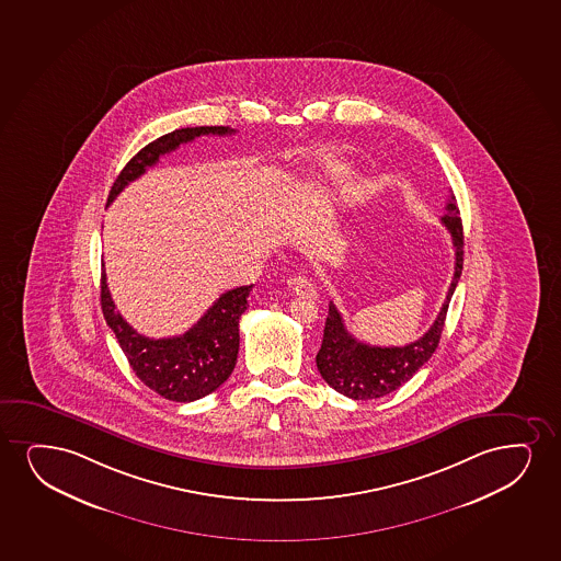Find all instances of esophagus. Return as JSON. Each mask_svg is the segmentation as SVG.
Instances as JSON below:
<instances>
[{"label": "esophagus", "instance_id": "1", "mask_svg": "<svg viewBox=\"0 0 561 561\" xmlns=\"http://www.w3.org/2000/svg\"><path fill=\"white\" fill-rule=\"evenodd\" d=\"M288 284H290V288L296 296L317 298V288H314V284H312L309 278L296 275V277H291L290 280H288Z\"/></svg>", "mask_w": 561, "mask_h": 561}]
</instances>
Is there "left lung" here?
Instances as JSON below:
<instances>
[{"label":"left lung","instance_id":"1","mask_svg":"<svg viewBox=\"0 0 561 561\" xmlns=\"http://www.w3.org/2000/svg\"><path fill=\"white\" fill-rule=\"evenodd\" d=\"M442 224L451 234L455 249L454 280L449 284L446 301L442 306L433 327L423 337L404 347H376L356 340L347 332L340 311L330 301L328 306L324 337L317 355L320 376L332 389L353 400H369L389 394L405 381H410L419 368H423L440 343L446 322L447 307L454 296L455 286L462 273V224L454 195H449Z\"/></svg>","mask_w":561,"mask_h":561}]
</instances>
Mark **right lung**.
I'll return each instance as SVG.
<instances>
[{
  "label": "right lung",
  "instance_id": "right-lung-1",
  "mask_svg": "<svg viewBox=\"0 0 561 561\" xmlns=\"http://www.w3.org/2000/svg\"><path fill=\"white\" fill-rule=\"evenodd\" d=\"M229 127H187L172 130L140 149L119 172L107 205L119 195L125 185L142 176L159 157L171 153L180 144H187L203 135H233ZM254 284L221 294L213 307L185 334L151 340L138 334L127 320L115 311L107 290L106 273L100 278V304L107 327L114 330L130 368L146 387L172 402H193L210 394L231 376L239 355V319L249 306V294Z\"/></svg>",
  "mask_w": 561,
  "mask_h": 561
}]
</instances>
